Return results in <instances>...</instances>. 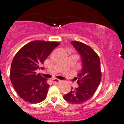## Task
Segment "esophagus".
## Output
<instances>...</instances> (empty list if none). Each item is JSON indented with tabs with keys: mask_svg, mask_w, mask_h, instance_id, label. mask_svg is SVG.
I'll use <instances>...</instances> for the list:
<instances>
[{
	"mask_svg": "<svg viewBox=\"0 0 124 124\" xmlns=\"http://www.w3.org/2000/svg\"><path fill=\"white\" fill-rule=\"evenodd\" d=\"M52 83L54 84H59V83H61V80H59V79H52Z\"/></svg>",
	"mask_w": 124,
	"mask_h": 124,
	"instance_id": "esophagus-1",
	"label": "esophagus"
}]
</instances>
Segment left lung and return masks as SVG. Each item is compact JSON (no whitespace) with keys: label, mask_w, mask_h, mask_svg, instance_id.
I'll return each mask as SVG.
<instances>
[{"label":"left lung","mask_w":124,"mask_h":124,"mask_svg":"<svg viewBox=\"0 0 124 124\" xmlns=\"http://www.w3.org/2000/svg\"><path fill=\"white\" fill-rule=\"evenodd\" d=\"M71 44L81 56L83 69L78 77V87L64 95L63 99L71 104H81L94 95L101 79L100 61L93 49L83 43L72 41Z\"/></svg>","instance_id":"1"}]
</instances>
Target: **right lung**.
<instances>
[{
    "label": "right lung",
    "mask_w": 124,
    "mask_h": 124,
    "mask_svg": "<svg viewBox=\"0 0 124 124\" xmlns=\"http://www.w3.org/2000/svg\"><path fill=\"white\" fill-rule=\"evenodd\" d=\"M59 43L43 40L31 41L23 46L14 57L10 80L19 97L26 102L39 103L46 99L49 87L48 79L37 73L36 70Z\"/></svg>",
    "instance_id": "add662e5"
}]
</instances>
